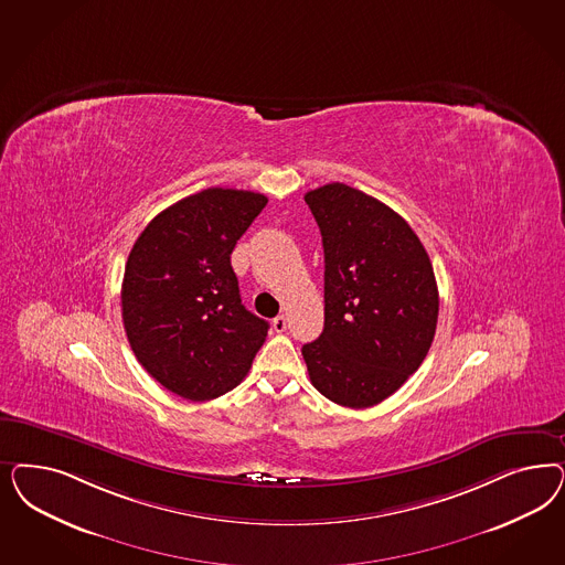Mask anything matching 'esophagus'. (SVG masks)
Wrapping results in <instances>:
<instances>
[{
	"label": "esophagus",
	"mask_w": 565,
	"mask_h": 565,
	"mask_svg": "<svg viewBox=\"0 0 565 565\" xmlns=\"http://www.w3.org/2000/svg\"><path fill=\"white\" fill-rule=\"evenodd\" d=\"M273 327L276 332H285L287 330V318L280 313V316H276L273 320Z\"/></svg>",
	"instance_id": "obj_1"
}]
</instances>
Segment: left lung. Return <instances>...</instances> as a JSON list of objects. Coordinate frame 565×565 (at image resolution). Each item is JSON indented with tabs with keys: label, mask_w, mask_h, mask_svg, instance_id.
Returning <instances> with one entry per match:
<instances>
[{
	"label": "left lung",
	"mask_w": 565,
	"mask_h": 565,
	"mask_svg": "<svg viewBox=\"0 0 565 565\" xmlns=\"http://www.w3.org/2000/svg\"><path fill=\"white\" fill-rule=\"evenodd\" d=\"M324 247V330L301 349L327 399L364 409L424 362L438 318L430 257L383 201L343 182L306 193Z\"/></svg>",
	"instance_id": "1"
}]
</instances>
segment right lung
Wrapping results in <instances>:
<instances>
[{"instance_id": "1", "label": "right lung", "mask_w": 565, "mask_h": 565, "mask_svg": "<svg viewBox=\"0 0 565 565\" xmlns=\"http://www.w3.org/2000/svg\"><path fill=\"white\" fill-rule=\"evenodd\" d=\"M268 198L212 186L166 207L128 254L122 320L139 364L182 399L233 391L268 322L245 310L231 254Z\"/></svg>"}]
</instances>
